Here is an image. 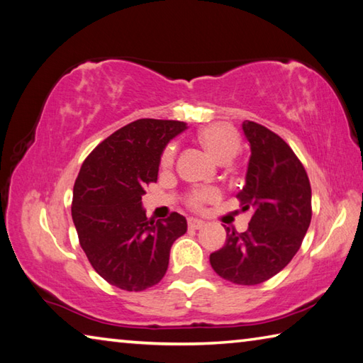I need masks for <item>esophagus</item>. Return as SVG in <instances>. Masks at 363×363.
<instances>
[{"instance_id": "1", "label": "esophagus", "mask_w": 363, "mask_h": 363, "mask_svg": "<svg viewBox=\"0 0 363 363\" xmlns=\"http://www.w3.org/2000/svg\"><path fill=\"white\" fill-rule=\"evenodd\" d=\"M204 225H206V221H202L199 218H189L188 220V226L191 228V230H201V228Z\"/></svg>"}]
</instances>
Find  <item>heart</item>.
I'll list each match as a JSON object with an SVG mask.
<instances>
[{"mask_svg":"<svg viewBox=\"0 0 363 363\" xmlns=\"http://www.w3.org/2000/svg\"><path fill=\"white\" fill-rule=\"evenodd\" d=\"M198 138L201 145L208 151L213 159H217L218 162H228L238 155L240 148V138L238 132L233 127L226 124H211L202 129L198 133ZM175 145H169L164 150L161 156V165L162 169H169L174 164L175 159ZM218 198V193L215 189L206 188V189H196L189 194L188 202L193 208H201L207 202Z\"/></svg>","mask_w":363,"mask_h":363,"instance_id":"1","label":"heart"}]
</instances>
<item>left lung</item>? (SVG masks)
Instances as JSON below:
<instances>
[{"instance_id":"obj_1","label":"left lung","mask_w":363,"mask_h":363,"mask_svg":"<svg viewBox=\"0 0 363 363\" xmlns=\"http://www.w3.org/2000/svg\"><path fill=\"white\" fill-rule=\"evenodd\" d=\"M242 130L252 155L238 199L253 215L245 233L226 228V242L211 253V264L226 281L257 285L300 250L313 217L311 185L300 159L277 133L253 121H244Z\"/></svg>"}]
</instances>
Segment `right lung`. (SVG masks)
Instances as JSON below:
<instances>
[{
    "mask_svg": "<svg viewBox=\"0 0 363 363\" xmlns=\"http://www.w3.org/2000/svg\"><path fill=\"white\" fill-rule=\"evenodd\" d=\"M186 129L182 121L137 119L105 138L82 162L73 188L72 217L92 268L127 291L156 285L170 247L186 233V218L146 217L145 186L157 180L161 155Z\"/></svg>",
    "mask_w": 363,
    "mask_h": 363,
    "instance_id": "1",
    "label": "right lung"
}]
</instances>
